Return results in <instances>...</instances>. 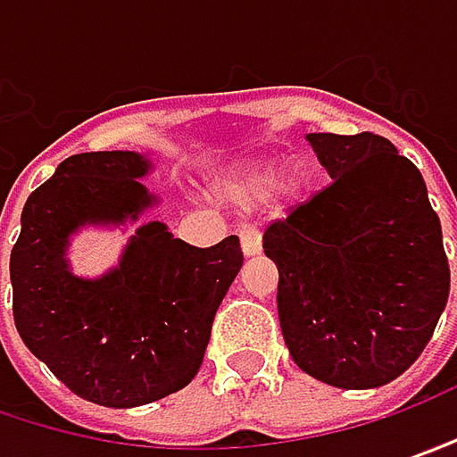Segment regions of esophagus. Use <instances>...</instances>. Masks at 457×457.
<instances>
[{"label":"esophagus","mask_w":457,"mask_h":457,"mask_svg":"<svg viewBox=\"0 0 457 457\" xmlns=\"http://www.w3.org/2000/svg\"><path fill=\"white\" fill-rule=\"evenodd\" d=\"M240 240H243V253H245V255H258L261 248H263V237H261L258 225H243V229H240Z\"/></svg>","instance_id":"1"}]
</instances>
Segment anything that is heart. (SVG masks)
Masks as SVG:
<instances>
[{"instance_id":"heart-1","label":"heart","mask_w":457,"mask_h":457,"mask_svg":"<svg viewBox=\"0 0 457 457\" xmlns=\"http://www.w3.org/2000/svg\"><path fill=\"white\" fill-rule=\"evenodd\" d=\"M270 179H273V169L270 166L268 169H250L240 181L232 184V194L240 196V199H253V196L266 191ZM299 187H302V173L296 169H291L288 173H284V179L278 184V191H281V196H294L299 191Z\"/></svg>"}]
</instances>
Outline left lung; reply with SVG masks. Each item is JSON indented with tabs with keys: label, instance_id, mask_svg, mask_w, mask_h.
I'll use <instances>...</instances> for the list:
<instances>
[{
	"label": "left lung",
	"instance_id": "1",
	"mask_svg": "<svg viewBox=\"0 0 457 457\" xmlns=\"http://www.w3.org/2000/svg\"><path fill=\"white\" fill-rule=\"evenodd\" d=\"M332 184L263 232L294 363L340 388L384 386L429 343L450 294L440 217L384 135L312 132Z\"/></svg>",
	"mask_w": 457,
	"mask_h": 457
}]
</instances>
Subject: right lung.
<instances>
[{
	"label": "right lung",
	"instance_id": "right-lung-1",
	"mask_svg": "<svg viewBox=\"0 0 457 457\" xmlns=\"http://www.w3.org/2000/svg\"><path fill=\"white\" fill-rule=\"evenodd\" d=\"M129 150L66 158L32 191L10 255L12 314L22 343L94 404L140 407L184 388L204 361L214 314L243 266L240 237L194 248L166 225L137 229L117 270L84 281L63 250L84 222H122L153 202Z\"/></svg>",
	"mask_w": 457,
	"mask_h": 457
}]
</instances>
